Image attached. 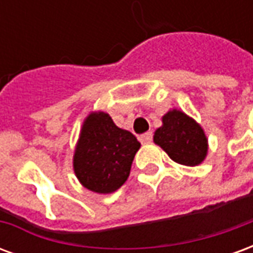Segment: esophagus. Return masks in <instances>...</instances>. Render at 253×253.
<instances>
[{"mask_svg": "<svg viewBox=\"0 0 253 253\" xmlns=\"http://www.w3.org/2000/svg\"><path fill=\"white\" fill-rule=\"evenodd\" d=\"M152 139H153V132L152 131L145 132V134H142V135L139 137V141L142 143H150L152 142Z\"/></svg>", "mask_w": 253, "mask_h": 253, "instance_id": "esophagus-1", "label": "esophagus"}]
</instances>
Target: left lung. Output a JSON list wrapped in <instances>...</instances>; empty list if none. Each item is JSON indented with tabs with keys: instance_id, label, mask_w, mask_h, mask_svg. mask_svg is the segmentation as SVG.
Instances as JSON below:
<instances>
[{
	"instance_id": "obj_1",
	"label": "left lung",
	"mask_w": 253,
	"mask_h": 253,
	"mask_svg": "<svg viewBox=\"0 0 253 253\" xmlns=\"http://www.w3.org/2000/svg\"><path fill=\"white\" fill-rule=\"evenodd\" d=\"M153 141L170 160L186 167L202 164L209 150L207 137L201 125L176 108L163 116V125L154 131Z\"/></svg>"
}]
</instances>
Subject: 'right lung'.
<instances>
[{"label":"right lung","instance_id":"obj_1","mask_svg":"<svg viewBox=\"0 0 253 253\" xmlns=\"http://www.w3.org/2000/svg\"><path fill=\"white\" fill-rule=\"evenodd\" d=\"M139 148L137 138L116 126L107 112L93 111L84 119L73 154V169L86 190L111 194L127 180Z\"/></svg>","mask_w":253,"mask_h":253}]
</instances>
